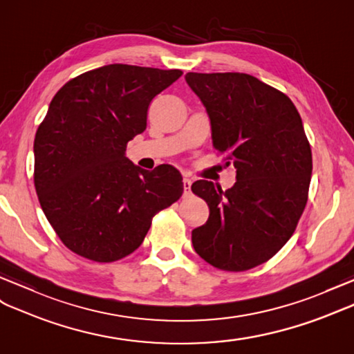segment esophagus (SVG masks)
<instances>
[{"instance_id": "obj_1", "label": "esophagus", "mask_w": 354, "mask_h": 354, "mask_svg": "<svg viewBox=\"0 0 354 354\" xmlns=\"http://www.w3.org/2000/svg\"><path fill=\"white\" fill-rule=\"evenodd\" d=\"M191 185H192V182H191V178H187V177H185L183 178V195L185 196H189V194H191Z\"/></svg>"}]
</instances>
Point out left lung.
Masks as SVG:
<instances>
[{"mask_svg": "<svg viewBox=\"0 0 354 354\" xmlns=\"http://www.w3.org/2000/svg\"><path fill=\"white\" fill-rule=\"evenodd\" d=\"M185 80L201 99L213 147L227 154L237 182L222 191L198 180L192 192L210 209L192 231L203 260L243 272L277 254L295 232L308 201L313 153L300 114L287 94L246 73H194Z\"/></svg>", "mask_w": 354, "mask_h": 354, "instance_id": "1", "label": "left lung"}]
</instances>
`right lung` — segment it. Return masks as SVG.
Listing matches in <instances>:
<instances>
[{
  "instance_id": "1",
  "label": "right lung",
  "mask_w": 354,
  "mask_h": 354,
  "mask_svg": "<svg viewBox=\"0 0 354 354\" xmlns=\"http://www.w3.org/2000/svg\"><path fill=\"white\" fill-rule=\"evenodd\" d=\"M178 68L109 64L66 82L34 138V186L41 210L72 252L97 263L140 248L156 213L183 194L171 165L145 171L126 145L147 127L150 102Z\"/></svg>"
}]
</instances>
